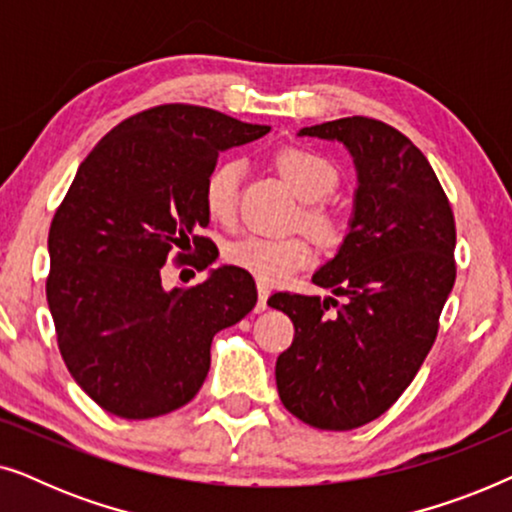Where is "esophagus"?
Segmentation results:
<instances>
[{
  "instance_id": "34e87169",
  "label": "esophagus",
  "mask_w": 512,
  "mask_h": 512,
  "mask_svg": "<svg viewBox=\"0 0 512 512\" xmlns=\"http://www.w3.org/2000/svg\"><path fill=\"white\" fill-rule=\"evenodd\" d=\"M268 298H270V289L265 284H258V303H256V310L263 312L265 307H268Z\"/></svg>"
}]
</instances>
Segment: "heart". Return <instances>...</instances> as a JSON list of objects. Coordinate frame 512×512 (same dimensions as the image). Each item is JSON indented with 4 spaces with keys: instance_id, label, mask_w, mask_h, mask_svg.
<instances>
[{
    "instance_id": "b5f03b06",
    "label": "heart",
    "mask_w": 512,
    "mask_h": 512,
    "mask_svg": "<svg viewBox=\"0 0 512 512\" xmlns=\"http://www.w3.org/2000/svg\"><path fill=\"white\" fill-rule=\"evenodd\" d=\"M275 165L289 186L310 205L303 207L300 221L321 244H335L345 235V223L340 214L324 202L328 193L335 191L340 174L331 160L305 146H286L275 156ZM244 165L237 158L219 160L207 172L202 184V202L207 214L219 223H230L237 212L240 181ZM226 261L233 268L247 272L261 284H279L293 272L303 270L312 261L310 240L303 235L291 237H263L249 235L226 249Z\"/></svg>"
}]
</instances>
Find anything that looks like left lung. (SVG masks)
Here are the masks:
<instances>
[{
	"instance_id": "8db88e82",
	"label": "left lung",
	"mask_w": 512,
	"mask_h": 512,
	"mask_svg": "<svg viewBox=\"0 0 512 512\" xmlns=\"http://www.w3.org/2000/svg\"><path fill=\"white\" fill-rule=\"evenodd\" d=\"M300 135L345 144L359 188L345 242L312 277L345 300H268L296 328L277 359V391L300 422L352 431L384 415L431 352L457 277V226L429 160L391 125L349 116Z\"/></svg>"
}]
</instances>
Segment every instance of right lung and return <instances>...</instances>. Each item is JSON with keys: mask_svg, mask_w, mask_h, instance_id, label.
<instances>
[{"mask_svg": "<svg viewBox=\"0 0 512 512\" xmlns=\"http://www.w3.org/2000/svg\"><path fill=\"white\" fill-rule=\"evenodd\" d=\"M195 104H158L107 132L55 209L46 298L65 366L111 415L181 408L209 373L214 335L254 310L256 284L223 265L191 289L160 270L209 249L202 184L219 153L268 135ZM214 258L203 256L205 270Z\"/></svg>", "mask_w": 512, "mask_h": 512, "instance_id": "obj_1", "label": "right lung"}]
</instances>
